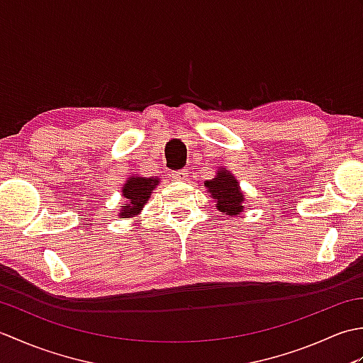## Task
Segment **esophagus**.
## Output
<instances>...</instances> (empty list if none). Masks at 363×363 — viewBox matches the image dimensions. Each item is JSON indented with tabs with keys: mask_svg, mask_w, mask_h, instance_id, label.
Wrapping results in <instances>:
<instances>
[{
	"mask_svg": "<svg viewBox=\"0 0 363 363\" xmlns=\"http://www.w3.org/2000/svg\"><path fill=\"white\" fill-rule=\"evenodd\" d=\"M172 176H173V179H176V181H187L189 173H187L186 168H182V169H176V172L172 173Z\"/></svg>",
	"mask_w": 363,
	"mask_h": 363,
	"instance_id": "obj_1",
	"label": "esophagus"
}]
</instances>
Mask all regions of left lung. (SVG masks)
Returning <instances> with one entry per match:
<instances>
[{"label":"left lung","instance_id":"8db88e82","mask_svg":"<svg viewBox=\"0 0 363 363\" xmlns=\"http://www.w3.org/2000/svg\"><path fill=\"white\" fill-rule=\"evenodd\" d=\"M207 194H211L212 198L217 201V209L226 215H237L242 212L245 201L243 194L238 190V184L235 177L223 169L211 181H206Z\"/></svg>","mask_w":363,"mask_h":363}]
</instances>
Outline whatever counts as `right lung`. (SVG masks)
Returning a JSON list of instances; mask_svg holds the SVG:
<instances>
[{
  "label": "right lung",
  "mask_w": 363,
  "mask_h": 363,
  "mask_svg": "<svg viewBox=\"0 0 363 363\" xmlns=\"http://www.w3.org/2000/svg\"><path fill=\"white\" fill-rule=\"evenodd\" d=\"M159 184L157 179L148 177H129V181L123 187V196L126 198V206H121L118 213L121 218H128L130 215H137L142 211L143 204L148 201L152 189Z\"/></svg>",
  "instance_id": "add662e5"
}]
</instances>
